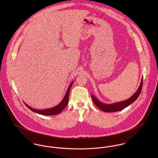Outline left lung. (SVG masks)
Returning a JSON list of instances; mask_svg holds the SVG:
<instances>
[{
	"label": "left lung",
	"mask_w": 158,
	"mask_h": 158,
	"mask_svg": "<svg viewBox=\"0 0 158 158\" xmlns=\"http://www.w3.org/2000/svg\"><path fill=\"white\" fill-rule=\"evenodd\" d=\"M142 85H143V78H142L141 82H140V85L139 87V89L135 92V94L130 97L129 99L121 102H118L115 103H113L111 105H108V104H104L100 101H98L94 96L91 95L92 99L94 104L100 110L105 112H115V111H118L123 110L128 106H129L130 104H131L133 102H134L135 100L138 98L139 96L142 88Z\"/></svg>",
	"instance_id": "1"
}]
</instances>
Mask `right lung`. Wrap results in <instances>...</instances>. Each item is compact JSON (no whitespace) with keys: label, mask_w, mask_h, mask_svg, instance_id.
Segmentation results:
<instances>
[{"label":"right lung","mask_w":158,"mask_h":158,"mask_svg":"<svg viewBox=\"0 0 158 158\" xmlns=\"http://www.w3.org/2000/svg\"><path fill=\"white\" fill-rule=\"evenodd\" d=\"M73 82L71 83L70 85L69 86L68 90L66 93V95L63 98V100L61 101V102L57 106L50 108V109H47V110H35L34 108H31L30 106H29L28 105L25 104L27 108H28L30 110L35 112V113L40 114H42V115H55V114H58L65 108V107L67 106L68 102H69V92L70 90V88L72 87V85L73 84Z\"/></svg>","instance_id":"right-lung-1"}]
</instances>
